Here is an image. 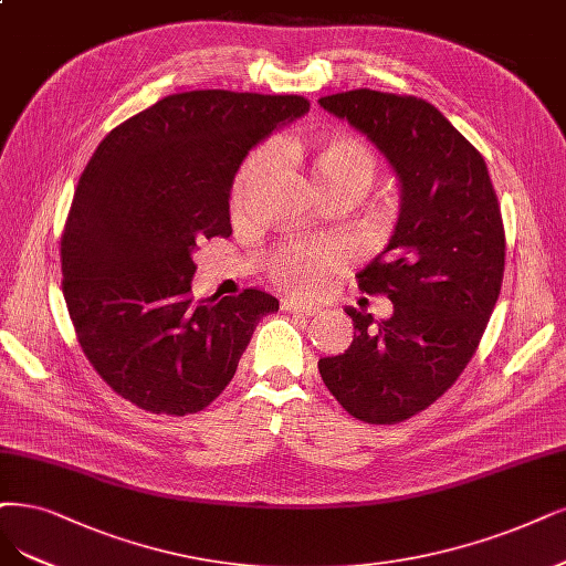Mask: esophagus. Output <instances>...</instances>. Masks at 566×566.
I'll use <instances>...</instances> for the list:
<instances>
[{"label": "esophagus", "instance_id": "34e87169", "mask_svg": "<svg viewBox=\"0 0 566 566\" xmlns=\"http://www.w3.org/2000/svg\"><path fill=\"white\" fill-rule=\"evenodd\" d=\"M291 315H305V317H315L322 312L319 305H312V303H303V301H284L282 305Z\"/></svg>", "mask_w": 566, "mask_h": 566}]
</instances>
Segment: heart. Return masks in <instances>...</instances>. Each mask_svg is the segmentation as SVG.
<instances>
[{
    "mask_svg": "<svg viewBox=\"0 0 566 566\" xmlns=\"http://www.w3.org/2000/svg\"><path fill=\"white\" fill-rule=\"evenodd\" d=\"M277 158V146L265 144L251 154L233 184V209H240L256 193L259 184L268 175ZM312 175L319 191L331 188H364L375 177V156L357 137H326L310 149ZM349 249L343 242H307V244H286L277 249L268 259V270L275 282L282 286L298 291V294H312L328 284V280L347 263Z\"/></svg>",
    "mask_w": 566,
    "mask_h": 566,
    "instance_id": "heart-1",
    "label": "heart"
}]
</instances>
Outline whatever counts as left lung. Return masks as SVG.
<instances>
[{
    "instance_id": "1",
    "label": "left lung",
    "mask_w": 566,
    "mask_h": 566,
    "mask_svg": "<svg viewBox=\"0 0 566 566\" xmlns=\"http://www.w3.org/2000/svg\"><path fill=\"white\" fill-rule=\"evenodd\" d=\"M319 104L378 146L401 186L394 235L357 275L394 315L347 307L357 336L319 373L357 420L403 422L454 385L483 338L504 282L499 200L483 156L433 104L370 88Z\"/></svg>"
}]
</instances>
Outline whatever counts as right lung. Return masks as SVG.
Wrapping results in <instances>:
<instances>
[{
  "mask_svg": "<svg viewBox=\"0 0 566 566\" xmlns=\"http://www.w3.org/2000/svg\"><path fill=\"white\" fill-rule=\"evenodd\" d=\"M307 109L301 95L177 93L99 142L60 240L62 294L83 354L125 401L207 408L280 310L261 289L193 301V251L233 233L228 198L251 146Z\"/></svg>",
  "mask_w": 566,
  "mask_h": 566,
  "instance_id": "obj_1",
  "label": "right lung"
}]
</instances>
